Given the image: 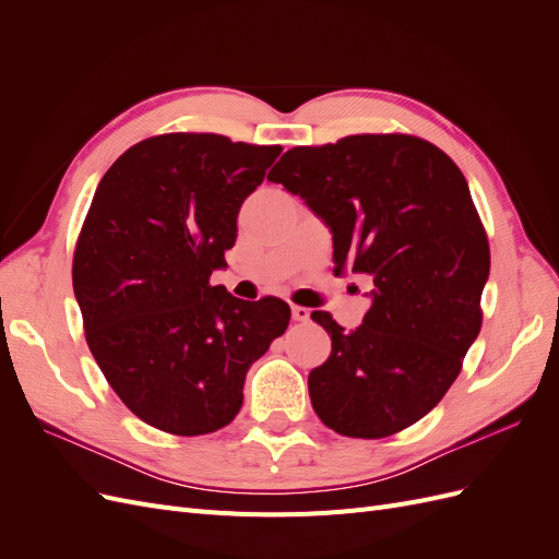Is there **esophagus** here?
<instances>
[{"instance_id": "esophagus-1", "label": "esophagus", "mask_w": 559, "mask_h": 559, "mask_svg": "<svg viewBox=\"0 0 559 559\" xmlns=\"http://www.w3.org/2000/svg\"><path fill=\"white\" fill-rule=\"evenodd\" d=\"M292 314H294L296 321H310V310L302 308V306H294Z\"/></svg>"}]
</instances>
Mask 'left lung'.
<instances>
[{"label": "left lung", "mask_w": 559, "mask_h": 559, "mask_svg": "<svg viewBox=\"0 0 559 559\" xmlns=\"http://www.w3.org/2000/svg\"><path fill=\"white\" fill-rule=\"evenodd\" d=\"M267 179L331 228L337 273L349 265L376 286L354 331L312 312L331 335V357L308 378L314 413L349 438L408 429L445 396L483 326L489 245L462 170L431 142L392 132L294 146Z\"/></svg>", "instance_id": "8db88e82"}]
</instances>
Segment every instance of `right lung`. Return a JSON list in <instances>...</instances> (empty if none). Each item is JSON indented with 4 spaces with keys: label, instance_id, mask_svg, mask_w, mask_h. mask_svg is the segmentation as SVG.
Returning <instances> with one entry per match:
<instances>
[{
    "label": "right lung",
    "instance_id": "add662e5",
    "mask_svg": "<svg viewBox=\"0 0 559 559\" xmlns=\"http://www.w3.org/2000/svg\"><path fill=\"white\" fill-rule=\"evenodd\" d=\"M282 146L214 132L142 140L118 158L81 226L72 282L107 382L146 425L202 436L242 408L251 364L289 326L284 300H240L210 275Z\"/></svg>",
    "mask_w": 559,
    "mask_h": 559
}]
</instances>
